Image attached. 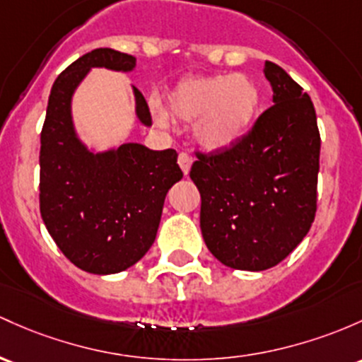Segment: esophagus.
I'll use <instances>...</instances> for the list:
<instances>
[{"label":"esophagus","mask_w":362,"mask_h":362,"mask_svg":"<svg viewBox=\"0 0 362 362\" xmlns=\"http://www.w3.org/2000/svg\"><path fill=\"white\" fill-rule=\"evenodd\" d=\"M178 165H180L182 172L187 175L190 172V165H192V158L187 153H180L178 154Z\"/></svg>","instance_id":"obj_1"}]
</instances>
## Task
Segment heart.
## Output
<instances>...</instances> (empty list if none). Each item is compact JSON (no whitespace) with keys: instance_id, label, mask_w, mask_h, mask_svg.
I'll return each instance as SVG.
<instances>
[{"instance_id":"b5f03b06","label":"heart","mask_w":362,"mask_h":362,"mask_svg":"<svg viewBox=\"0 0 362 362\" xmlns=\"http://www.w3.org/2000/svg\"><path fill=\"white\" fill-rule=\"evenodd\" d=\"M261 106V90L249 75L223 74L178 82L168 94V110L182 122H194V137L202 148L225 151L251 132ZM156 120L168 117L154 108Z\"/></svg>"}]
</instances>
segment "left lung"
Instances as JSON below:
<instances>
[{"label": "left lung", "mask_w": 362, "mask_h": 362, "mask_svg": "<svg viewBox=\"0 0 362 362\" xmlns=\"http://www.w3.org/2000/svg\"><path fill=\"white\" fill-rule=\"evenodd\" d=\"M273 103L237 146L196 153L201 232L220 263L263 272L303 242L316 214L321 139L311 98L281 66L264 63Z\"/></svg>", "instance_id": "1"}]
</instances>
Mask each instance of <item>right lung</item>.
<instances>
[{"label": "right lung", "instance_id": "1", "mask_svg": "<svg viewBox=\"0 0 362 362\" xmlns=\"http://www.w3.org/2000/svg\"><path fill=\"white\" fill-rule=\"evenodd\" d=\"M94 66L132 71L136 58L110 47L66 66L51 87L39 154V208L59 251L77 268L111 275L136 264L156 239L166 192L184 173L177 151L137 142L93 153L71 122V96ZM139 122L151 125L144 96L134 87Z\"/></svg>", "mask_w": 362, "mask_h": 362}]
</instances>
